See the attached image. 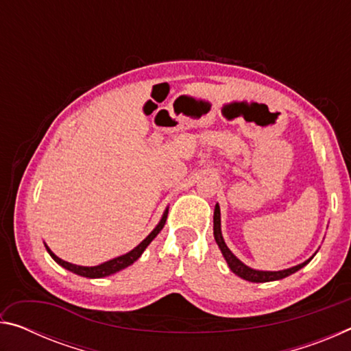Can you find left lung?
<instances>
[{
  "instance_id": "1",
  "label": "left lung",
  "mask_w": 351,
  "mask_h": 351,
  "mask_svg": "<svg viewBox=\"0 0 351 351\" xmlns=\"http://www.w3.org/2000/svg\"><path fill=\"white\" fill-rule=\"evenodd\" d=\"M213 237H215V241L218 247L221 249V254L223 257L228 261L230 271L234 272L241 278H245L247 282H254V283H265V282H274V280H280V278L288 277L291 274H294L295 271H299L304 268L305 265H308L311 261V258H308L304 263L293 266V268H288V269H283V271H257V269H252L246 266L243 261H240L239 258L235 257V255L230 252V249L226 246L224 239H223V234H221V213H219V206H215V210H213Z\"/></svg>"
}]
</instances>
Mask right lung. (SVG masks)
<instances>
[{
    "label": "right lung",
    "instance_id": "right-lung-1",
    "mask_svg": "<svg viewBox=\"0 0 351 351\" xmlns=\"http://www.w3.org/2000/svg\"><path fill=\"white\" fill-rule=\"evenodd\" d=\"M167 213H169V209H165L164 215H162V218H161V221H159L156 228H154V229L152 230V232L148 234L147 239L142 240V241L139 243V245L136 246L134 249H132V251L127 252V254L121 255V257H116V258H112V260H108V261H105V263L97 265V266H79V265H73V263H69V261H64V260H62V258H58L57 255H56L54 252H52L49 247H47L46 245H45V246H46L47 252H49L51 257L54 258L58 265L63 266L64 269H68V271H71V272H74V274L82 276V277H88V278H102V277H106V276L116 274L117 271L125 269L127 266L133 265L134 261L141 257L142 252L145 251V247L153 241L154 237H156L159 232H161L162 228H164V224H165V219H167Z\"/></svg>",
    "mask_w": 351,
    "mask_h": 351
}]
</instances>
